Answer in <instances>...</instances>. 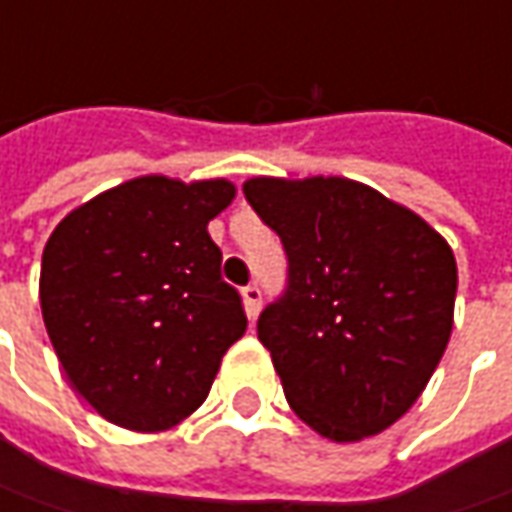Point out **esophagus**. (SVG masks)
<instances>
[{"mask_svg": "<svg viewBox=\"0 0 512 512\" xmlns=\"http://www.w3.org/2000/svg\"><path fill=\"white\" fill-rule=\"evenodd\" d=\"M242 302H245L247 319L253 322L259 316V310H262V290H259V285H247L242 290Z\"/></svg>", "mask_w": 512, "mask_h": 512, "instance_id": "obj_1", "label": "esophagus"}]
</instances>
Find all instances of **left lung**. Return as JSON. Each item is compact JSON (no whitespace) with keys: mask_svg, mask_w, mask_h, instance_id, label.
I'll list each match as a JSON object with an SVG mask.
<instances>
[{"mask_svg":"<svg viewBox=\"0 0 512 512\" xmlns=\"http://www.w3.org/2000/svg\"><path fill=\"white\" fill-rule=\"evenodd\" d=\"M290 285L259 316L287 404L330 442H362L416 404L442 362L459 270L419 213L344 176H253Z\"/></svg>","mask_w":512,"mask_h":512,"instance_id":"obj_1","label":"left lung"}]
</instances>
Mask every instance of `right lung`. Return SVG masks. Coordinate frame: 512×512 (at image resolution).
Returning <instances> with one entry per match:
<instances>
[{"label": "right lung", "mask_w": 512, "mask_h": 512, "mask_svg": "<svg viewBox=\"0 0 512 512\" xmlns=\"http://www.w3.org/2000/svg\"><path fill=\"white\" fill-rule=\"evenodd\" d=\"M230 179L136 176L53 227L39 273L48 339L68 382L110 424L170 430L205 402L247 330L207 233Z\"/></svg>", "instance_id": "1"}]
</instances>
